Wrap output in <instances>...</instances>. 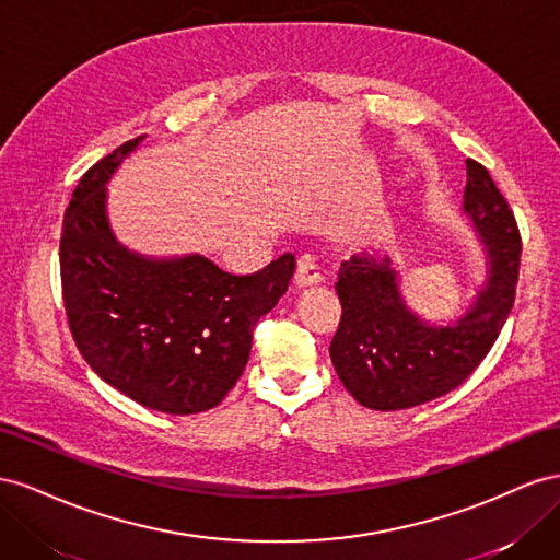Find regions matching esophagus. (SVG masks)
Here are the masks:
<instances>
[{"label": "esophagus", "instance_id": "1", "mask_svg": "<svg viewBox=\"0 0 560 560\" xmlns=\"http://www.w3.org/2000/svg\"><path fill=\"white\" fill-rule=\"evenodd\" d=\"M295 281H298V285H314V283L324 281V271L316 265L312 255H302V258L298 260Z\"/></svg>", "mask_w": 560, "mask_h": 560}]
</instances>
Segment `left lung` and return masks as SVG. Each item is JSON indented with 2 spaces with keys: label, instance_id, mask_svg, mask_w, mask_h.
<instances>
[{
  "label": "left lung",
  "instance_id": "8db88e82",
  "mask_svg": "<svg viewBox=\"0 0 560 560\" xmlns=\"http://www.w3.org/2000/svg\"><path fill=\"white\" fill-rule=\"evenodd\" d=\"M462 213L486 246L488 277L474 305L448 326L408 310L389 255L361 253L340 265L335 291L342 316L330 361L361 406L404 410L434 401L459 387L498 340L516 298L521 234L488 168L474 159H467Z\"/></svg>",
  "mask_w": 560,
  "mask_h": 560
}]
</instances>
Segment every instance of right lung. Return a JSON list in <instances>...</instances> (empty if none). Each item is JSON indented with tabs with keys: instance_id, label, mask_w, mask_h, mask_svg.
Listing matches in <instances>:
<instances>
[{
	"instance_id": "add662e5",
	"label": "right lung",
	"mask_w": 560,
	"mask_h": 560,
	"mask_svg": "<svg viewBox=\"0 0 560 560\" xmlns=\"http://www.w3.org/2000/svg\"><path fill=\"white\" fill-rule=\"evenodd\" d=\"M145 136L93 164L72 191L60 234V281L72 338L107 385L140 406L191 415L242 377L253 328L289 291L291 253L234 277L203 255L145 258L107 220L112 173Z\"/></svg>"
}]
</instances>
